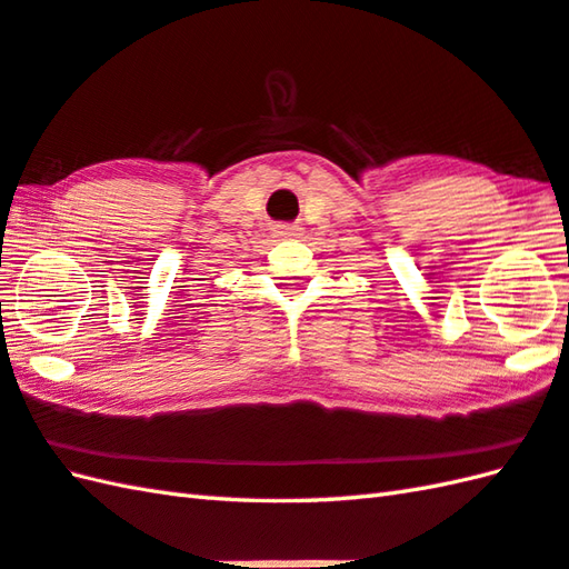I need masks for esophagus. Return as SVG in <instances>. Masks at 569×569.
<instances>
[{
	"label": "esophagus",
	"instance_id": "34e87169",
	"mask_svg": "<svg viewBox=\"0 0 569 569\" xmlns=\"http://www.w3.org/2000/svg\"><path fill=\"white\" fill-rule=\"evenodd\" d=\"M273 234L278 239H296V237H300V227L298 224H276Z\"/></svg>",
	"mask_w": 569,
	"mask_h": 569
}]
</instances>
